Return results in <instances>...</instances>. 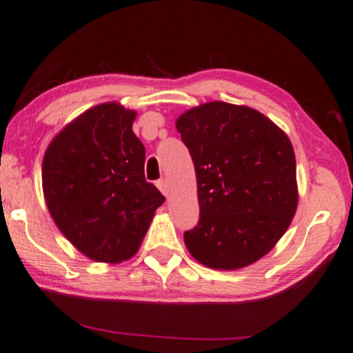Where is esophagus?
<instances>
[{"label":"esophagus","instance_id":"1","mask_svg":"<svg viewBox=\"0 0 353 353\" xmlns=\"http://www.w3.org/2000/svg\"><path fill=\"white\" fill-rule=\"evenodd\" d=\"M157 187L160 188V192L163 193L165 196H168V194H170V185H168L166 181H159V182H157Z\"/></svg>","mask_w":353,"mask_h":353}]
</instances>
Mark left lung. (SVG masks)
Returning <instances> with one entry per match:
<instances>
[{
	"label": "left lung",
	"instance_id": "1",
	"mask_svg": "<svg viewBox=\"0 0 353 353\" xmlns=\"http://www.w3.org/2000/svg\"><path fill=\"white\" fill-rule=\"evenodd\" d=\"M193 159L199 221L183 234L192 256L216 270L253 264L297 210L295 154L281 128L250 106L209 102L179 116Z\"/></svg>",
	"mask_w": 353,
	"mask_h": 353
}]
</instances>
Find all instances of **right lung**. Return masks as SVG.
I'll list each match as a JSON object with an SVG mask.
<instances>
[{
    "label": "right lung",
    "mask_w": 353,
    "mask_h": 353,
    "mask_svg": "<svg viewBox=\"0 0 353 353\" xmlns=\"http://www.w3.org/2000/svg\"><path fill=\"white\" fill-rule=\"evenodd\" d=\"M137 113L108 102L94 106L53 138L42 161L50 215L74 247L97 262L137 253L165 203L144 179L146 149L132 130Z\"/></svg>",
    "instance_id": "right-lung-1"
}]
</instances>
